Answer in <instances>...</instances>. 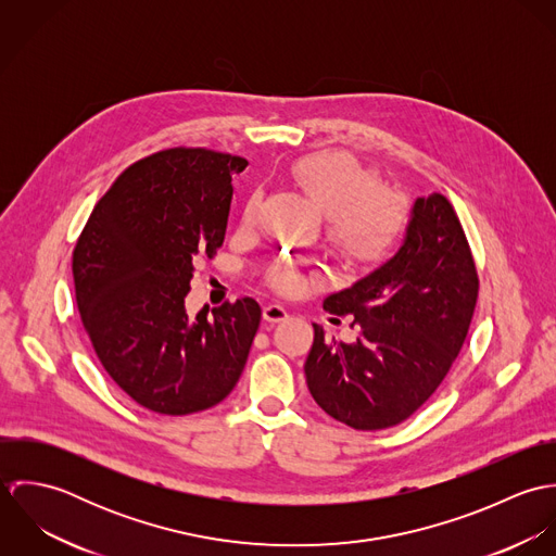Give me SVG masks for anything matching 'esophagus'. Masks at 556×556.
Masks as SVG:
<instances>
[{
  "label": "esophagus",
  "mask_w": 556,
  "mask_h": 556,
  "mask_svg": "<svg viewBox=\"0 0 556 556\" xmlns=\"http://www.w3.org/2000/svg\"><path fill=\"white\" fill-rule=\"evenodd\" d=\"M287 317H289V311L285 306H280V304H267L263 308V318L267 323H280V320H285Z\"/></svg>",
  "instance_id": "1"
}]
</instances>
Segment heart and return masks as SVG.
Here are the masks:
<instances>
[{"instance_id":"b5f03b06","label":"heart","mask_w":556,"mask_h":556,"mask_svg":"<svg viewBox=\"0 0 556 556\" xmlns=\"http://www.w3.org/2000/svg\"><path fill=\"white\" fill-rule=\"evenodd\" d=\"M287 175L327 216L329 239L344 256L372 263L396 243L404 227L402 203L390 192H377L375 173L351 156L338 152L304 156L289 166ZM256 210L258 197H250L243 220L252 223ZM271 282L280 291H295L302 278L293 267L278 265L271 271Z\"/></svg>"}]
</instances>
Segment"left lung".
Wrapping results in <instances>:
<instances>
[{"label": "left lung", "instance_id": "1", "mask_svg": "<svg viewBox=\"0 0 556 556\" xmlns=\"http://www.w3.org/2000/svg\"><path fill=\"white\" fill-rule=\"evenodd\" d=\"M477 302V271L460 220L443 194L415 199L392 258L323 308L353 317L357 338L338 342L315 325L306 383L318 406L355 430L410 417L450 372Z\"/></svg>", "mask_w": 556, "mask_h": 556}]
</instances>
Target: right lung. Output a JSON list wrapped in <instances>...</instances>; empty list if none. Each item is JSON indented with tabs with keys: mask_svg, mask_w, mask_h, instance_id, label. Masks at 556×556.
Instances as JSON below:
<instances>
[{
	"mask_svg": "<svg viewBox=\"0 0 556 556\" xmlns=\"http://www.w3.org/2000/svg\"><path fill=\"white\" fill-rule=\"evenodd\" d=\"M248 160L164 150L126 168L93 207L73 276L83 327L109 377L160 415L231 394L261 323L252 298L188 317L192 258L223 245L233 175Z\"/></svg>",
	"mask_w": 556,
	"mask_h": 556,
	"instance_id": "right-lung-1",
	"label": "right lung"
}]
</instances>
